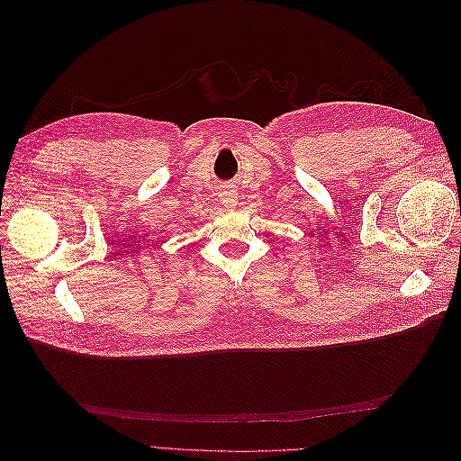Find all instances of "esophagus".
Instances as JSON below:
<instances>
[{
    "label": "esophagus",
    "mask_w": 461,
    "mask_h": 461,
    "mask_svg": "<svg viewBox=\"0 0 461 461\" xmlns=\"http://www.w3.org/2000/svg\"><path fill=\"white\" fill-rule=\"evenodd\" d=\"M219 198H221V203L225 205L227 209H234L236 205H239V196H236V192H234V190H230V188L221 190Z\"/></svg>",
    "instance_id": "1"
}]
</instances>
